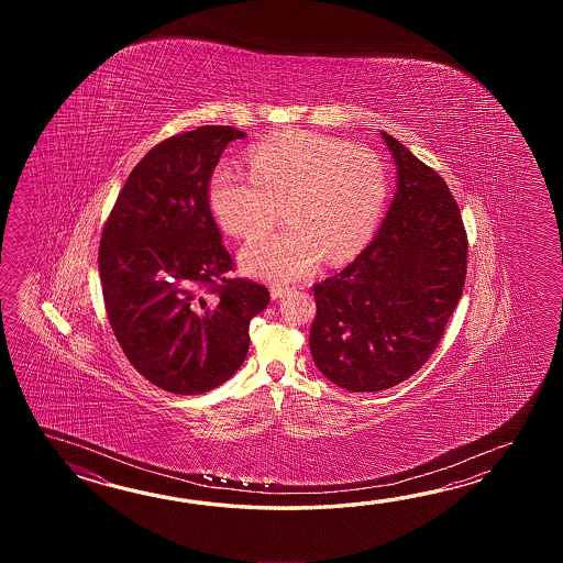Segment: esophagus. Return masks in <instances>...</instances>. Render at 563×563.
<instances>
[{
  "label": "esophagus",
  "instance_id": "esophagus-1",
  "mask_svg": "<svg viewBox=\"0 0 563 563\" xmlns=\"http://www.w3.org/2000/svg\"><path fill=\"white\" fill-rule=\"evenodd\" d=\"M269 294H272V298L274 299L282 298V296H286L287 287L272 286V289H269Z\"/></svg>",
  "mask_w": 563,
  "mask_h": 563
}]
</instances>
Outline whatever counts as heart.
I'll return each mask as SVG.
<instances>
[{"instance_id":"b5f03b06","label":"heart","mask_w":563,"mask_h":563,"mask_svg":"<svg viewBox=\"0 0 563 563\" xmlns=\"http://www.w3.org/2000/svg\"><path fill=\"white\" fill-rule=\"evenodd\" d=\"M388 170L368 146L289 131L253 146L250 175L221 165L209 180V207L219 225L240 238L272 228L284 207L286 229L252 240L241 265L253 276L296 282L323 255L342 262L358 253L383 219Z\"/></svg>"}]
</instances>
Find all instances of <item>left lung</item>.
Returning <instances> with one entry per match:
<instances>
[{
	"mask_svg": "<svg viewBox=\"0 0 563 563\" xmlns=\"http://www.w3.org/2000/svg\"><path fill=\"white\" fill-rule=\"evenodd\" d=\"M380 134L396 163L395 199L371 245L313 286L311 358L350 393L405 383L431 358L467 274V233L443 177Z\"/></svg>",
	"mask_w": 563,
	"mask_h": 563,
	"instance_id": "1",
	"label": "left lung"
}]
</instances>
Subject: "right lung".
Segmentation results:
<instances>
[{
    "label": "right lung",
    "mask_w": 563,
    "mask_h": 563,
    "mask_svg": "<svg viewBox=\"0 0 563 563\" xmlns=\"http://www.w3.org/2000/svg\"><path fill=\"white\" fill-rule=\"evenodd\" d=\"M245 132L199 126L151 148L132 168L102 229L98 269L108 320L148 383L201 395L247 356L267 287L229 277L233 260L209 207L221 153Z\"/></svg>",
    "instance_id": "add662e5"
}]
</instances>
